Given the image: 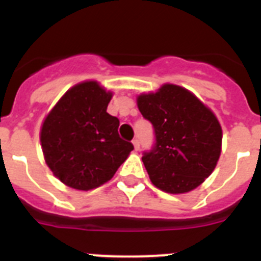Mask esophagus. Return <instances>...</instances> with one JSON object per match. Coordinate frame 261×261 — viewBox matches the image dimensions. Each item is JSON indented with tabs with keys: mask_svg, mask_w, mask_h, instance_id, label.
<instances>
[{
	"mask_svg": "<svg viewBox=\"0 0 261 261\" xmlns=\"http://www.w3.org/2000/svg\"><path fill=\"white\" fill-rule=\"evenodd\" d=\"M132 142H133V146H135V150H140V146H141V144H140V140H138V138H135Z\"/></svg>",
	"mask_w": 261,
	"mask_h": 261,
	"instance_id": "1",
	"label": "esophagus"
}]
</instances>
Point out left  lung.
Returning <instances> with one entry per match:
<instances>
[{
    "instance_id": "left-lung-1",
    "label": "left lung",
    "mask_w": 261,
    "mask_h": 261,
    "mask_svg": "<svg viewBox=\"0 0 261 261\" xmlns=\"http://www.w3.org/2000/svg\"><path fill=\"white\" fill-rule=\"evenodd\" d=\"M137 106L155 136L151 150L142 155L150 180L168 193L195 190L220 158L222 129L217 117L188 90L170 84L138 96Z\"/></svg>"
}]
</instances>
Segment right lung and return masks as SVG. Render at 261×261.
I'll list each match as a JSON object with an SVG mask.
<instances>
[{
    "mask_svg": "<svg viewBox=\"0 0 261 261\" xmlns=\"http://www.w3.org/2000/svg\"><path fill=\"white\" fill-rule=\"evenodd\" d=\"M112 93L95 81L71 87L45 117L40 132L45 162L55 176L74 190L89 191L114 176L133 150L120 138L119 119L107 106Z\"/></svg>",
    "mask_w": 261,
    "mask_h": 261,
    "instance_id": "right-lung-1",
    "label": "right lung"
}]
</instances>
